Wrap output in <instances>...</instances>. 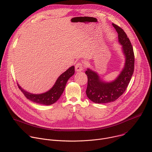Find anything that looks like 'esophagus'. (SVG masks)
<instances>
[{"mask_svg": "<svg viewBox=\"0 0 152 152\" xmlns=\"http://www.w3.org/2000/svg\"><path fill=\"white\" fill-rule=\"evenodd\" d=\"M83 64L82 62H79L76 64L75 70L76 72H81L83 70Z\"/></svg>", "mask_w": 152, "mask_h": 152, "instance_id": "esophagus-1", "label": "esophagus"}]
</instances>
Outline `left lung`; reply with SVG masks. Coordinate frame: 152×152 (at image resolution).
<instances>
[{"label":"left lung","mask_w":152,"mask_h":152,"mask_svg":"<svg viewBox=\"0 0 152 152\" xmlns=\"http://www.w3.org/2000/svg\"><path fill=\"white\" fill-rule=\"evenodd\" d=\"M118 33V41L126 58L125 65L117 78L111 82L102 80L97 73L89 69L85 72L88 84L86 94L89 99L96 103H106L116 100L126 91L134 71L135 56L133 47L125 32L113 23Z\"/></svg>","instance_id":"obj_1"}]
</instances>
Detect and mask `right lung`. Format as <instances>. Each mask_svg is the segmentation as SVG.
Returning a JSON list of instances; mask_svg holds the SVG:
<instances>
[{
    "label": "right lung",
    "instance_id": "obj_1",
    "mask_svg": "<svg viewBox=\"0 0 152 152\" xmlns=\"http://www.w3.org/2000/svg\"><path fill=\"white\" fill-rule=\"evenodd\" d=\"M74 73L75 67L72 66L59 76L55 85L49 91L42 94H31L21 88L18 84V86L28 99L39 104L50 105L55 103L59 99L65 89V87H66L67 80L74 75Z\"/></svg>",
    "mask_w": 152,
    "mask_h": 152
}]
</instances>
